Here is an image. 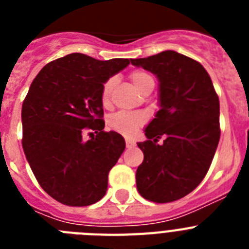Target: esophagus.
Wrapping results in <instances>:
<instances>
[{"mask_svg":"<svg viewBox=\"0 0 249 249\" xmlns=\"http://www.w3.org/2000/svg\"><path fill=\"white\" fill-rule=\"evenodd\" d=\"M136 146V142L132 140H126V147L127 148H132V147Z\"/></svg>","mask_w":249,"mask_h":249,"instance_id":"esophagus-1","label":"esophagus"}]
</instances>
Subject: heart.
<instances>
[{"label":"heart","instance_id":"heart-1","mask_svg":"<svg viewBox=\"0 0 249 249\" xmlns=\"http://www.w3.org/2000/svg\"><path fill=\"white\" fill-rule=\"evenodd\" d=\"M129 78H131L132 83L135 85L136 89L138 91H143L148 86H155V80L153 77L146 71L142 70H135L129 73ZM114 77H109L108 80H106L101 89V101L103 105H107L109 102V97H111V92L113 89ZM146 122V116L142 112H124L120 111L117 113H113L109 116L108 118V127L114 132H118L121 135L131 137L137 132L143 123Z\"/></svg>","mask_w":249,"mask_h":249}]
</instances>
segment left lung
Returning <instances> with one entry per match:
<instances>
[{
  "label": "left lung",
  "mask_w": 249,
  "mask_h": 249,
  "mask_svg": "<svg viewBox=\"0 0 249 249\" xmlns=\"http://www.w3.org/2000/svg\"><path fill=\"white\" fill-rule=\"evenodd\" d=\"M131 62L160 80V109L147 126V141L137 143L144 155L137 190L156 203L177 201L201 183L212 163L221 136L218 94L203 66L175 51Z\"/></svg>",
  "instance_id": "8db88e82"
}]
</instances>
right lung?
<instances>
[{
  "mask_svg": "<svg viewBox=\"0 0 249 249\" xmlns=\"http://www.w3.org/2000/svg\"><path fill=\"white\" fill-rule=\"evenodd\" d=\"M128 63L71 53L47 63L31 83L22 105V147L39 186L59 203L85 207L106 195L126 143L103 131L101 89Z\"/></svg>",
  "mask_w": 249,
  "mask_h": 249,
  "instance_id": "1",
  "label": "right lung"
}]
</instances>
